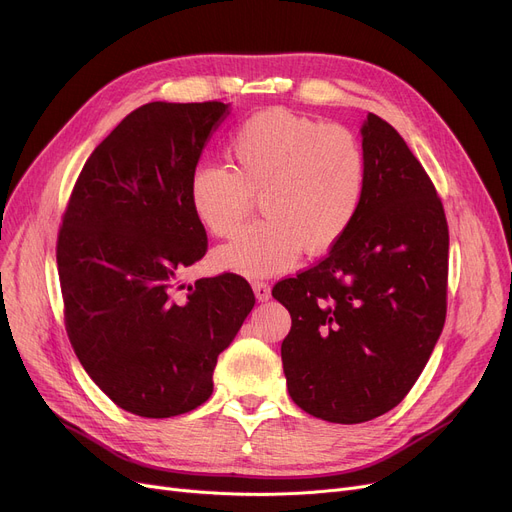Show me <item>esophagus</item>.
Wrapping results in <instances>:
<instances>
[{
	"label": "esophagus",
	"instance_id": "esophagus-1",
	"mask_svg": "<svg viewBox=\"0 0 512 512\" xmlns=\"http://www.w3.org/2000/svg\"><path fill=\"white\" fill-rule=\"evenodd\" d=\"M253 292H255V297L259 299V301H267L272 297V288H270V284L267 282H253Z\"/></svg>",
	"mask_w": 512,
	"mask_h": 512
}]
</instances>
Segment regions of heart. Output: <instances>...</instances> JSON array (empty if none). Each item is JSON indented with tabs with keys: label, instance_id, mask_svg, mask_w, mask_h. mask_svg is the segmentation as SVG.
<instances>
[{
	"label": "heart",
	"instance_id": "heart-1",
	"mask_svg": "<svg viewBox=\"0 0 512 512\" xmlns=\"http://www.w3.org/2000/svg\"><path fill=\"white\" fill-rule=\"evenodd\" d=\"M230 167L199 164L188 203L213 236L236 232L259 197L263 220L215 249L213 265L247 278L290 270L303 247L332 249L351 230L367 191V157L355 132L282 107L240 122L226 141Z\"/></svg>",
	"mask_w": 512,
	"mask_h": 512
}]
</instances>
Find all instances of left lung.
Here are the masks:
<instances>
[{"label":"left lung","instance_id":"8db88e82","mask_svg":"<svg viewBox=\"0 0 512 512\" xmlns=\"http://www.w3.org/2000/svg\"><path fill=\"white\" fill-rule=\"evenodd\" d=\"M367 191L330 253L272 294L290 398L324 421L363 423L409 394L440 338L448 297L444 205L405 139L369 114Z\"/></svg>","mask_w":512,"mask_h":512}]
</instances>
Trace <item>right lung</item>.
Instances as JSON below:
<instances>
[{
	"label": "right lung",
	"instance_id": "right-lung-1",
	"mask_svg": "<svg viewBox=\"0 0 512 512\" xmlns=\"http://www.w3.org/2000/svg\"><path fill=\"white\" fill-rule=\"evenodd\" d=\"M222 101H151L130 112L80 170L58 232L64 324L91 380L128 413L164 419L201 407L218 355L255 305L245 278L184 288L207 253L188 180Z\"/></svg>",
	"mask_w": 512,
	"mask_h": 512
}]
</instances>
